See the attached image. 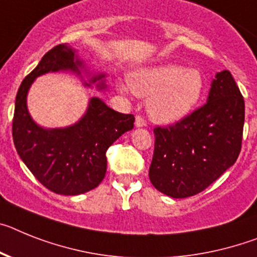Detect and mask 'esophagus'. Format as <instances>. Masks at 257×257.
I'll return each mask as SVG.
<instances>
[{
	"instance_id": "34e87169",
	"label": "esophagus",
	"mask_w": 257,
	"mask_h": 257,
	"mask_svg": "<svg viewBox=\"0 0 257 257\" xmlns=\"http://www.w3.org/2000/svg\"><path fill=\"white\" fill-rule=\"evenodd\" d=\"M135 125L137 126V128H142V126H146V120L142 117V116H137V117H136Z\"/></svg>"
}]
</instances>
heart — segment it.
<instances>
[{"mask_svg":"<svg viewBox=\"0 0 257 257\" xmlns=\"http://www.w3.org/2000/svg\"><path fill=\"white\" fill-rule=\"evenodd\" d=\"M128 85L136 95L149 98L148 111L153 120L172 124L187 117L197 105L204 90V79L196 69L161 64L131 73ZM120 88L128 91L126 85Z\"/></svg>","mask_w":257,"mask_h":257,"instance_id":"heart-1","label":"heart"}]
</instances>
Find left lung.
Returning a JSON list of instances; mask_svg holds the SVG:
<instances>
[{"instance_id":"8db88e82","label":"left lung","mask_w":257,"mask_h":257,"mask_svg":"<svg viewBox=\"0 0 257 257\" xmlns=\"http://www.w3.org/2000/svg\"><path fill=\"white\" fill-rule=\"evenodd\" d=\"M244 125V99L231 73L212 81L206 103L169 128H155L150 182L172 198L197 195L238 159Z\"/></svg>"}]
</instances>
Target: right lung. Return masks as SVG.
Returning <instances> with one entry per match:
<instances>
[{
    "label": "right lung",
    "instance_id": "1",
    "mask_svg": "<svg viewBox=\"0 0 257 257\" xmlns=\"http://www.w3.org/2000/svg\"><path fill=\"white\" fill-rule=\"evenodd\" d=\"M57 72L73 73L85 87L94 85L99 91L107 88L104 73L90 70L72 47L56 45L19 86L13 140L23 163L45 188L59 195H82L96 188L104 179L105 152L118 137L132 131L135 116L120 113L92 96L83 116L74 124L64 128L39 125L27 108L30 87L40 75Z\"/></svg>",
    "mask_w": 257,
    "mask_h": 257
}]
</instances>
